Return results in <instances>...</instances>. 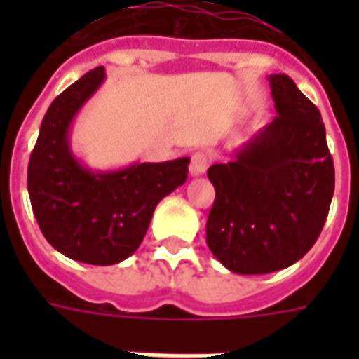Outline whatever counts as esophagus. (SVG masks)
<instances>
[{
	"mask_svg": "<svg viewBox=\"0 0 359 359\" xmlns=\"http://www.w3.org/2000/svg\"><path fill=\"white\" fill-rule=\"evenodd\" d=\"M210 165V156L205 151H196L190 157V175L192 177H198V175H203L205 169Z\"/></svg>",
	"mask_w": 359,
	"mask_h": 359,
	"instance_id": "1",
	"label": "esophagus"
}]
</instances>
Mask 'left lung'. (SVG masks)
<instances>
[{
    "instance_id": "8db88e82",
    "label": "left lung",
    "mask_w": 359,
    "mask_h": 359,
    "mask_svg": "<svg viewBox=\"0 0 359 359\" xmlns=\"http://www.w3.org/2000/svg\"><path fill=\"white\" fill-rule=\"evenodd\" d=\"M277 117L229 163L208 169L215 202L208 246L226 269L265 275L308 254L321 234L334 165L321 113L286 74H271Z\"/></svg>"
}]
</instances>
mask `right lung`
Here are the masks:
<instances>
[{
  "instance_id": "1",
  "label": "right lung",
  "mask_w": 359,
  "mask_h": 359,
  "mask_svg": "<svg viewBox=\"0 0 359 359\" xmlns=\"http://www.w3.org/2000/svg\"><path fill=\"white\" fill-rule=\"evenodd\" d=\"M105 79L86 73L51 102L28 161V194L40 231L74 262L113 265L134 254L156 205L188 177V157L94 172L69 148V126Z\"/></svg>"
}]
</instances>
